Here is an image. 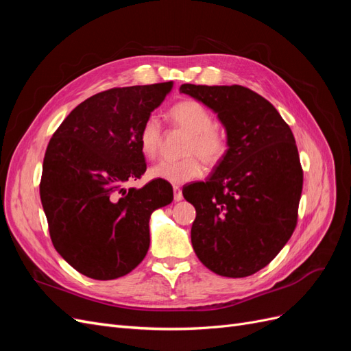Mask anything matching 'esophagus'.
<instances>
[{
  "instance_id": "34e87169",
  "label": "esophagus",
  "mask_w": 351,
  "mask_h": 351,
  "mask_svg": "<svg viewBox=\"0 0 351 351\" xmlns=\"http://www.w3.org/2000/svg\"><path fill=\"white\" fill-rule=\"evenodd\" d=\"M173 190H174V200H176V202L182 200V199H183V193H182V190H180V187H178V186H174Z\"/></svg>"
}]
</instances>
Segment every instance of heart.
<instances>
[{"label":"heart","mask_w":351,"mask_h":351,"mask_svg":"<svg viewBox=\"0 0 351 351\" xmlns=\"http://www.w3.org/2000/svg\"><path fill=\"white\" fill-rule=\"evenodd\" d=\"M169 119L178 127L189 132L182 159H164L149 169L152 178L162 180L169 184H184L204 174L202 159L209 165L217 164L227 152V137L214 123V114L206 105L196 99H184L169 108ZM162 129L156 115L146 117L139 130L142 154L154 159L161 147ZM199 156L197 157L194 154Z\"/></svg>","instance_id":"b5f03b06"}]
</instances>
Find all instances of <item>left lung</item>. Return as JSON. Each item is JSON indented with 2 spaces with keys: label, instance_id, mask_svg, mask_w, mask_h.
Here are the masks:
<instances>
[{
  "label": "left lung",
  "instance_id": "8db88e82",
  "mask_svg": "<svg viewBox=\"0 0 351 351\" xmlns=\"http://www.w3.org/2000/svg\"><path fill=\"white\" fill-rule=\"evenodd\" d=\"M226 125L228 149L206 182L183 196L196 209L192 244L222 277L258 272L289 241L299 217L303 168L290 125L274 105L240 84H182Z\"/></svg>",
  "mask_w": 351,
  "mask_h": 351
}]
</instances>
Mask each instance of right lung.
<instances>
[{
  "instance_id": "1",
  "label": "right lung",
  "mask_w": 351,
  "mask_h": 351,
  "mask_svg": "<svg viewBox=\"0 0 351 351\" xmlns=\"http://www.w3.org/2000/svg\"><path fill=\"white\" fill-rule=\"evenodd\" d=\"M173 82L112 88L79 104L48 143L39 183L51 241L71 267L93 280L133 271L149 249V217L173 202V187L146 171L139 130Z\"/></svg>"
}]
</instances>
